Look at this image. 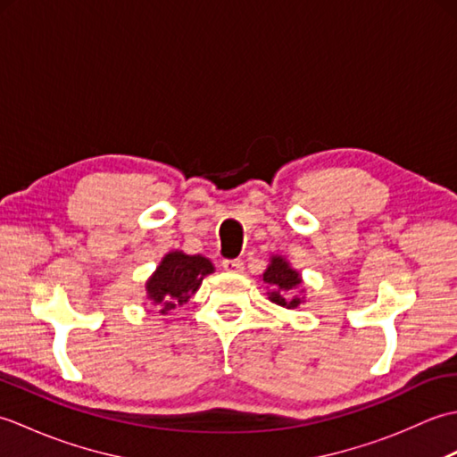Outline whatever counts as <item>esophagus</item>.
<instances>
[{"label": "esophagus", "instance_id": "1", "mask_svg": "<svg viewBox=\"0 0 457 457\" xmlns=\"http://www.w3.org/2000/svg\"><path fill=\"white\" fill-rule=\"evenodd\" d=\"M221 267L228 270V273H241L244 270V261L241 259H223Z\"/></svg>", "mask_w": 457, "mask_h": 457}]
</instances>
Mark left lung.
I'll list each match as a JSON object with an SVG mask.
<instances>
[{
    "mask_svg": "<svg viewBox=\"0 0 457 457\" xmlns=\"http://www.w3.org/2000/svg\"><path fill=\"white\" fill-rule=\"evenodd\" d=\"M263 280L270 287V303L285 308H298V304H303V298L295 295V290L303 285V278H300L298 270L290 267L285 257H270V263L263 273Z\"/></svg>",
    "mask_w": 457,
    "mask_h": 457,
    "instance_id": "1",
    "label": "left lung"
}]
</instances>
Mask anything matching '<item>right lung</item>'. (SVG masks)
<instances>
[{
  "label": "right lung",
  "instance_id": "obj_1",
  "mask_svg": "<svg viewBox=\"0 0 457 457\" xmlns=\"http://www.w3.org/2000/svg\"><path fill=\"white\" fill-rule=\"evenodd\" d=\"M210 273H213L210 259L170 251L145 285L147 298L161 306V314H167L177 304L188 303V298L200 288L202 278Z\"/></svg>",
  "mask_w": 457,
  "mask_h": 457
}]
</instances>
